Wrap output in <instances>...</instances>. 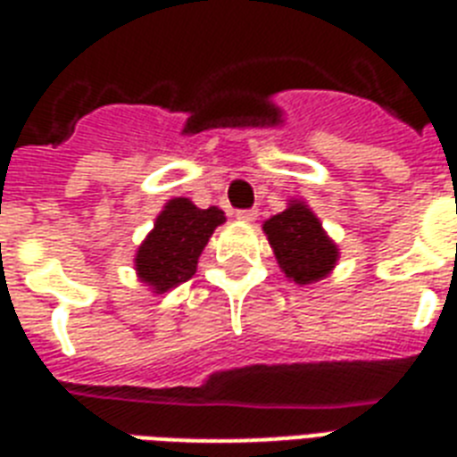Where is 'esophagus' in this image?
I'll return each mask as SVG.
<instances>
[{"mask_svg": "<svg viewBox=\"0 0 457 457\" xmlns=\"http://www.w3.org/2000/svg\"><path fill=\"white\" fill-rule=\"evenodd\" d=\"M258 218L256 208H246V211H237V220L242 222H253Z\"/></svg>", "mask_w": 457, "mask_h": 457, "instance_id": "34e87169", "label": "esophagus"}]
</instances>
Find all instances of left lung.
<instances>
[{"instance_id":"1","label":"left lung","mask_w":457,"mask_h":457,"mask_svg":"<svg viewBox=\"0 0 457 457\" xmlns=\"http://www.w3.org/2000/svg\"><path fill=\"white\" fill-rule=\"evenodd\" d=\"M263 232L279 270L294 285H315L339 263V246L305 201H289L282 213L263 222Z\"/></svg>"}]
</instances>
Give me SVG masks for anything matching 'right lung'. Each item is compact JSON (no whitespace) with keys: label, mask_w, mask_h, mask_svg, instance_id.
I'll return each mask as SVG.
<instances>
[{"label":"right lung","mask_w":457,"mask_h":457,"mask_svg":"<svg viewBox=\"0 0 457 457\" xmlns=\"http://www.w3.org/2000/svg\"><path fill=\"white\" fill-rule=\"evenodd\" d=\"M222 222L225 213L218 206L199 208L185 196L168 201L135 253L139 282L154 294H165L192 279L201 251Z\"/></svg>","instance_id":"add662e5"}]
</instances>
